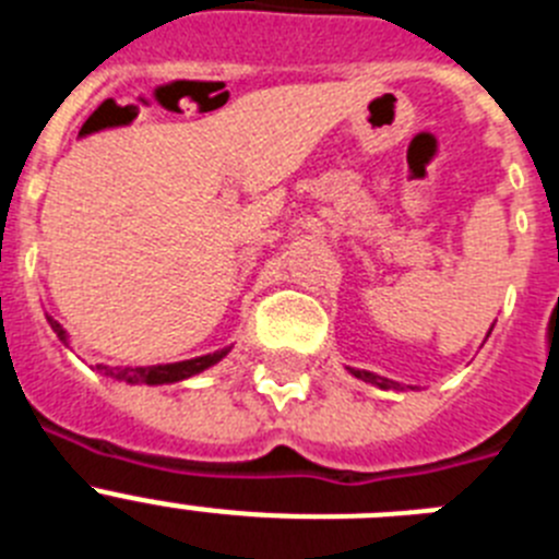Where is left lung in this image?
Returning a JSON list of instances; mask_svg holds the SVG:
<instances>
[{
	"label": "left lung",
	"mask_w": 559,
	"mask_h": 559,
	"mask_svg": "<svg viewBox=\"0 0 559 559\" xmlns=\"http://www.w3.org/2000/svg\"><path fill=\"white\" fill-rule=\"evenodd\" d=\"M490 335V333H487ZM349 372L355 374V378H360V380H367V383H372V386H380V389H400V392H403V386H400V383H394V380H389V378H380V374H374V372H367V369H349Z\"/></svg>",
	"instance_id": "8db88e82"
}]
</instances>
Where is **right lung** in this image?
I'll list each match as a JSON object with an SVG mask.
<instances>
[{"mask_svg": "<svg viewBox=\"0 0 559 559\" xmlns=\"http://www.w3.org/2000/svg\"><path fill=\"white\" fill-rule=\"evenodd\" d=\"M49 328L58 338L63 341L69 347V335L61 324L47 316ZM231 347L218 349V353H210V355H199V358H190V360H176V364H156V367H106V364H97V372L108 374L114 380H126V383H147V386H162V383H179V380L192 378V374L204 372V369L215 367L221 358L229 355Z\"/></svg>", "mask_w": 559, "mask_h": 559, "instance_id": "obj_1", "label": "right lung"}]
</instances>
